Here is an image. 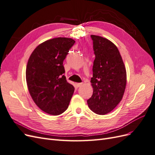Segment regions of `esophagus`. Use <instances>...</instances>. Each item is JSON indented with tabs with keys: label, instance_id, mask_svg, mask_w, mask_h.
Here are the masks:
<instances>
[{
	"label": "esophagus",
	"instance_id": "1",
	"mask_svg": "<svg viewBox=\"0 0 155 155\" xmlns=\"http://www.w3.org/2000/svg\"><path fill=\"white\" fill-rule=\"evenodd\" d=\"M82 85H83V83H76V85L77 87H81Z\"/></svg>",
	"mask_w": 155,
	"mask_h": 155
}]
</instances>
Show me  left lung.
<instances>
[{
  "instance_id": "1",
  "label": "left lung",
  "mask_w": 155,
  "mask_h": 155,
  "mask_svg": "<svg viewBox=\"0 0 155 155\" xmlns=\"http://www.w3.org/2000/svg\"><path fill=\"white\" fill-rule=\"evenodd\" d=\"M95 59L91 83L93 94L87 100L94 113L105 115L111 112L121 100L125 90L127 73L116 46L101 36L91 35Z\"/></svg>"
}]
</instances>
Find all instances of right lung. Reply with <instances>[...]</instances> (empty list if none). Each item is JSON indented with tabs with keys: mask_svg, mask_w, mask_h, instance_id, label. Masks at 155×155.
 Here are the masks:
<instances>
[{
	"mask_svg": "<svg viewBox=\"0 0 155 155\" xmlns=\"http://www.w3.org/2000/svg\"><path fill=\"white\" fill-rule=\"evenodd\" d=\"M75 41L57 37L40 44L28 61L26 79L35 104L45 112L57 116L67 109L74 87L67 82L63 61Z\"/></svg>",
	"mask_w": 155,
	"mask_h": 155,
	"instance_id": "obj_1",
	"label": "right lung"
}]
</instances>
